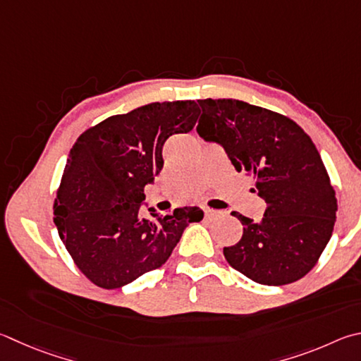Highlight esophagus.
Here are the masks:
<instances>
[{
    "label": "esophagus",
    "instance_id": "1",
    "mask_svg": "<svg viewBox=\"0 0 361 361\" xmlns=\"http://www.w3.org/2000/svg\"><path fill=\"white\" fill-rule=\"evenodd\" d=\"M203 212H205L207 216H214V214L222 213V212H218V209H213V208H209V207H203Z\"/></svg>",
    "mask_w": 361,
    "mask_h": 361
}]
</instances>
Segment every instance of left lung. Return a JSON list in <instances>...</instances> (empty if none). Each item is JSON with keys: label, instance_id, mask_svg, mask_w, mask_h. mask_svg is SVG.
<instances>
[{"label": "left lung", "instance_id": "obj_1", "mask_svg": "<svg viewBox=\"0 0 361 361\" xmlns=\"http://www.w3.org/2000/svg\"><path fill=\"white\" fill-rule=\"evenodd\" d=\"M197 133L226 149L238 172L252 176L267 203L264 218L235 213L243 224L228 265L265 286L295 283L310 273L329 243L338 202L311 137L290 118L238 99H200Z\"/></svg>", "mask_w": 361, "mask_h": 361}]
</instances>
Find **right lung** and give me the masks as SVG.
Listing matches in <instances>:
<instances>
[{
	"label": "right lung",
	"mask_w": 361,
	"mask_h": 361,
	"mask_svg": "<svg viewBox=\"0 0 361 361\" xmlns=\"http://www.w3.org/2000/svg\"><path fill=\"white\" fill-rule=\"evenodd\" d=\"M199 114L195 101L152 102L106 118L71 148L54 222L78 270L97 287L120 289L159 268L188 224L203 219L199 207L140 214L143 189L164 166V142L192 130Z\"/></svg>",
	"instance_id": "right-lung-1"
}]
</instances>
